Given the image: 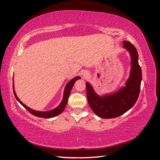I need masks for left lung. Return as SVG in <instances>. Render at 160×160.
<instances>
[{
  "label": "left lung",
  "instance_id": "obj_1",
  "mask_svg": "<svg viewBox=\"0 0 160 160\" xmlns=\"http://www.w3.org/2000/svg\"><path fill=\"white\" fill-rule=\"evenodd\" d=\"M132 57V69L125 87L117 93L101 98L92 87L86 83L87 96L91 109L99 117L110 119L118 118L132 108L136 103L140 92L142 79V69L138 62V54L135 47L129 41H123Z\"/></svg>",
  "mask_w": 160,
  "mask_h": 160
}]
</instances>
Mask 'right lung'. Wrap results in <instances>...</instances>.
I'll return each mask as SVG.
<instances>
[{
    "instance_id": "right-lung-1",
    "label": "right lung",
    "mask_w": 160,
    "mask_h": 160,
    "mask_svg": "<svg viewBox=\"0 0 160 160\" xmlns=\"http://www.w3.org/2000/svg\"><path fill=\"white\" fill-rule=\"evenodd\" d=\"M81 78L80 77H76L75 78L72 79L71 81H70L67 84L66 87H65V91H64V96H63V99H62V102L61 103V104L58 106V107L54 109L49 111H44V112H42V111H34L32 110L31 109L28 108V107L25 105H24L21 101L18 99V98H17V96L15 93V92L14 91V97H15V98L17 99V100L18 101L19 103H20L24 108H25L28 112H30L31 114H32L33 115L37 116V117H39V118H52V117H55V116H57L58 115H59L60 113H62V111L64 110L65 106L67 103V101H68V99H69V96L70 94V92L71 91V89L72 88V86L74 85L75 82L77 80V79H79Z\"/></svg>"
}]
</instances>
